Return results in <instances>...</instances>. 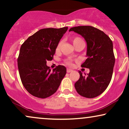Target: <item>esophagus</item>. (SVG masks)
I'll list each match as a JSON object with an SVG mask.
<instances>
[{
  "label": "esophagus",
  "mask_w": 129,
  "mask_h": 129,
  "mask_svg": "<svg viewBox=\"0 0 129 129\" xmlns=\"http://www.w3.org/2000/svg\"><path fill=\"white\" fill-rule=\"evenodd\" d=\"M72 71V70L71 69H69V68L67 69V72H68V73H70V72H71Z\"/></svg>",
  "instance_id": "1"
}]
</instances>
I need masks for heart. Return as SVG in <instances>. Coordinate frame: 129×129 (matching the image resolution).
<instances>
[{
    "instance_id": "b5f03b06",
    "label": "heart",
    "mask_w": 129,
    "mask_h": 129,
    "mask_svg": "<svg viewBox=\"0 0 129 129\" xmlns=\"http://www.w3.org/2000/svg\"><path fill=\"white\" fill-rule=\"evenodd\" d=\"M82 40L81 38H79V37H75V38H74V39L73 40V44H74L75 43H76L77 41H79V40ZM60 46H61V42L59 43H58V44L57 47V50L59 49L60 47ZM65 63H66V64L69 65V66H71V65H72L71 61H69V60H66V61H65Z\"/></svg>"
}]
</instances>
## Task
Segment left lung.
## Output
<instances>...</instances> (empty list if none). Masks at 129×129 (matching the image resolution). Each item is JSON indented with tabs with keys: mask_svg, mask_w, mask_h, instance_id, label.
<instances>
[{
	"mask_svg": "<svg viewBox=\"0 0 129 129\" xmlns=\"http://www.w3.org/2000/svg\"><path fill=\"white\" fill-rule=\"evenodd\" d=\"M83 37L87 44V58L81 65L89 69L88 74L79 71L80 78L75 83L77 92L88 98H95L107 89L111 80L115 57L113 42L103 31L91 26L71 28Z\"/></svg>",
	"mask_w": 129,
	"mask_h": 129,
	"instance_id": "8db88e82",
	"label": "left lung"
}]
</instances>
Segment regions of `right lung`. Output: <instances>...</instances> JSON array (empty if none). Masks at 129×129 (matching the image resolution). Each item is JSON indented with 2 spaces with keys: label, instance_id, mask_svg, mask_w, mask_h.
<instances>
[{
  "label": "right lung",
  "instance_id": "obj_1",
  "mask_svg": "<svg viewBox=\"0 0 129 129\" xmlns=\"http://www.w3.org/2000/svg\"><path fill=\"white\" fill-rule=\"evenodd\" d=\"M68 29H41L22 44L18 58L19 76L25 88L33 96L46 98L52 95L66 75L64 66L58 65L51 72L46 63L53 60L58 43Z\"/></svg>",
  "mask_w": 129,
  "mask_h": 129
}]
</instances>
